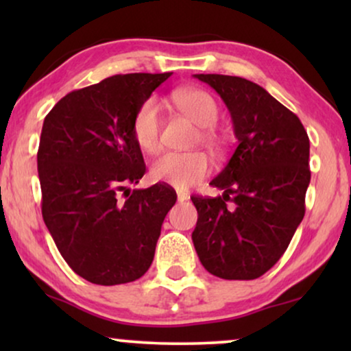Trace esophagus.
Returning a JSON list of instances; mask_svg holds the SVG:
<instances>
[{"mask_svg":"<svg viewBox=\"0 0 351 351\" xmlns=\"http://www.w3.org/2000/svg\"><path fill=\"white\" fill-rule=\"evenodd\" d=\"M186 199H190L189 193H184V191H179V193H177V201H179V203H184Z\"/></svg>","mask_w":351,"mask_h":351,"instance_id":"esophagus-1","label":"esophagus"}]
</instances>
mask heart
<instances>
[{
	"label": "heart",
	"instance_id": "obj_1",
	"mask_svg": "<svg viewBox=\"0 0 351 351\" xmlns=\"http://www.w3.org/2000/svg\"><path fill=\"white\" fill-rule=\"evenodd\" d=\"M176 104L196 126L201 128L199 138L206 145L219 148L222 137L214 128L219 119L215 99L203 89H182L176 93ZM134 141L142 152L155 155L161 148V104L155 97L147 99L137 108L132 119ZM213 165L201 152L166 153L153 162V180L165 182L179 190H186L209 176Z\"/></svg>",
	"mask_w": 351,
	"mask_h": 351
}]
</instances>
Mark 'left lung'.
I'll return each mask as SVG.
<instances>
[{
  "instance_id": "obj_1",
  "label": "left lung",
  "mask_w": 351,
  "mask_h": 351,
  "mask_svg": "<svg viewBox=\"0 0 351 351\" xmlns=\"http://www.w3.org/2000/svg\"><path fill=\"white\" fill-rule=\"evenodd\" d=\"M227 105L237 150L210 185L193 196L191 233L203 267L223 280H256L280 261L305 214L310 141L304 124L262 86L228 75H195Z\"/></svg>"
}]
</instances>
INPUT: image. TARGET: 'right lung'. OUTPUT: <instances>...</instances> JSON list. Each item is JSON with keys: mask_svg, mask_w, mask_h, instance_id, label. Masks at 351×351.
I'll return each mask as SVG.
<instances>
[{"mask_svg": "<svg viewBox=\"0 0 351 351\" xmlns=\"http://www.w3.org/2000/svg\"><path fill=\"white\" fill-rule=\"evenodd\" d=\"M171 75L110 76L66 94L43 123V219L71 270L94 285H124L145 275L162 220L176 204L167 185L128 189L145 174L134 114Z\"/></svg>", "mask_w": 351, "mask_h": 351, "instance_id": "right-lung-1", "label": "right lung"}]
</instances>
